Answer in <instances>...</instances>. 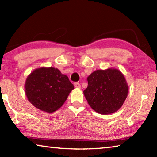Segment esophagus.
<instances>
[{"mask_svg": "<svg viewBox=\"0 0 157 157\" xmlns=\"http://www.w3.org/2000/svg\"><path fill=\"white\" fill-rule=\"evenodd\" d=\"M74 86H75V88H78V89L81 88V85L79 83V82H75V83L74 84Z\"/></svg>", "mask_w": 157, "mask_h": 157, "instance_id": "obj_1", "label": "esophagus"}]
</instances>
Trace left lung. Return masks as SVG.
Listing matches in <instances>:
<instances>
[{"mask_svg": "<svg viewBox=\"0 0 157 157\" xmlns=\"http://www.w3.org/2000/svg\"><path fill=\"white\" fill-rule=\"evenodd\" d=\"M87 81L84 95L90 107L98 113H113L123 105L129 87L118 69L97 70L87 78Z\"/></svg>", "mask_w": 157, "mask_h": 157, "instance_id": "obj_1", "label": "left lung"}]
</instances>
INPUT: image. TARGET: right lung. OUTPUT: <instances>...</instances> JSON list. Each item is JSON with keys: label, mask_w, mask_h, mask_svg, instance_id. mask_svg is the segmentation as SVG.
<instances>
[{"label": "right lung", "mask_w": 157, "mask_h": 157, "mask_svg": "<svg viewBox=\"0 0 157 157\" xmlns=\"http://www.w3.org/2000/svg\"><path fill=\"white\" fill-rule=\"evenodd\" d=\"M73 89L68 77L53 67L35 69L28 76L25 84L29 102L48 113L62 107Z\"/></svg>", "instance_id": "right-lung-1"}]
</instances>
